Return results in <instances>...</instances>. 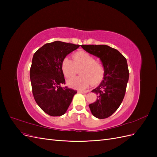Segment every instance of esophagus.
I'll return each instance as SVG.
<instances>
[{
    "instance_id": "34e87169",
    "label": "esophagus",
    "mask_w": 157,
    "mask_h": 157,
    "mask_svg": "<svg viewBox=\"0 0 157 157\" xmlns=\"http://www.w3.org/2000/svg\"><path fill=\"white\" fill-rule=\"evenodd\" d=\"M78 92L80 93V94H86L88 92V90H78Z\"/></svg>"
}]
</instances>
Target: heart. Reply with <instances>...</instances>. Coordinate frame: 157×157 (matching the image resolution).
<instances>
[{"label":"heart","instance_id":"obj_1","mask_svg":"<svg viewBox=\"0 0 157 157\" xmlns=\"http://www.w3.org/2000/svg\"><path fill=\"white\" fill-rule=\"evenodd\" d=\"M74 61L68 57L65 58L61 63V69L65 77L71 78L80 68L78 77L69 78L67 84L76 89H85L92 82H100L104 76L103 66L96 61L94 56L86 52L81 51L73 56Z\"/></svg>","mask_w":157,"mask_h":157}]
</instances>
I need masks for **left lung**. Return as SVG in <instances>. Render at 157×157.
I'll return each instance as SVG.
<instances>
[{
	"label": "left lung",
	"instance_id": "obj_1",
	"mask_svg": "<svg viewBox=\"0 0 157 157\" xmlns=\"http://www.w3.org/2000/svg\"><path fill=\"white\" fill-rule=\"evenodd\" d=\"M89 54L98 57L104 68V76L99 86L92 90L96 101L89 105L92 115L99 119L112 115L124 99L129 71L126 59L117 50L107 45H81Z\"/></svg>",
	"mask_w": 157,
	"mask_h": 157
}]
</instances>
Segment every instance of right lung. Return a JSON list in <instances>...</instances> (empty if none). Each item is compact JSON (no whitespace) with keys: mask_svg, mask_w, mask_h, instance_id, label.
<instances>
[{"mask_svg":"<svg viewBox=\"0 0 157 157\" xmlns=\"http://www.w3.org/2000/svg\"><path fill=\"white\" fill-rule=\"evenodd\" d=\"M80 45L54 41L45 44L33 55L30 69L33 94L37 105L52 117L64 115L77 93L65 86L63 59Z\"/></svg>","mask_w":157,"mask_h":157,"instance_id":"1","label":"right lung"}]
</instances>
